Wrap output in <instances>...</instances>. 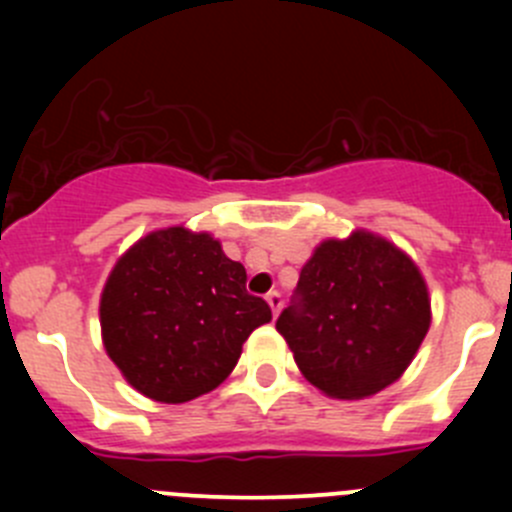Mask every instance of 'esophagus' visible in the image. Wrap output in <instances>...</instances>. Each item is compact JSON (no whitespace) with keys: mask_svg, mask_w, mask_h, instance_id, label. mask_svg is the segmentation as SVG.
Segmentation results:
<instances>
[{"mask_svg":"<svg viewBox=\"0 0 512 512\" xmlns=\"http://www.w3.org/2000/svg\"><path fill=\"white\" fill-rule=\"evenodd\" d=\"M267 304H270V309H272V314H280V309H282V294L280 292H270L267 294Z\"/></svg>","mask_w":512,"mask_h":512,"instance_id":"34e87169","label":"esophagus"}]
</instances>
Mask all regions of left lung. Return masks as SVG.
I'll use <instances>...</instances> for the list:
<instances>
[{"label":"left lung","mask_w":512,"mask_h":512,"mask_svg":"<svg viewBox=\"0 0 512 512\" xmlns=\"http://www.w3.org/2000/svg\"><path fill=\"white\" fill-rule=\"evenodd\" d=\"M431 327L421 270L369 230L319 242L277 319L299 371L329 399L359 401L404 376Z\"/></svg>","instance_id":"1"}]
</instances>
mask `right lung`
Instances as JSON below:
<instances>
[{
  "label": "right lung",
  "instance_id": "add662e5",
  "mask_svg": "<svg viewBox=\"0 0 512 512\" xmlns=\"http://www.w3.org/2000/svg\"><path fill=\"white\" fill-rule=\"evenodd\" d=\"M245 282V267L210 232H148L103 285V349L138 394L160 404L198 399L223 384L247 337L272 319Z\"/></svg>",
  "mask_w": 512,
  "mask_h": 512
}]
</instances>
